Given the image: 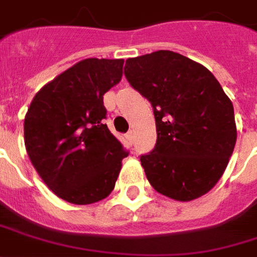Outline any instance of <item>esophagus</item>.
I'll use <instances>...</instances> for the list:
<instances>
[{
  "mask_svg": "<svg viewBox=\"0 0 257 257\" xmlns=\"http://www.w3.org/2000/svg\"><path fill=\"white\" fill-rule=\"evenodd\" d=\"M125 139H127V143H128L130 146H133V143H134V132L130 130V132L125 134Z\"/></svg>",
  "mask_w": 257,
  "mask_h": 257,
  "instance_id": "1",
  "label": "esophagus"
}]
</instances>
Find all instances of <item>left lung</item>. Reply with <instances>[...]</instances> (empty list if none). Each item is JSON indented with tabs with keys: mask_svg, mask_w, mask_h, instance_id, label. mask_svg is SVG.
Returning <instances> with one entry per match:
<instances>
[{
	"mask_svg": "<svg viewBox=\"0 0 257 257\" xmlns=\"http://www.w3.org/2000/svg\"><path fill=\"white\" fill-rule=\"evenodd\" d=\"M124 75L154 109L157 144L140 158L152 187L178 201L210 192L236 143L232 102L217 78L169 50L125 60Z\"/></svg>",
	"mask_w": 257,
	"mask_h": 257,
	"instance_id": "1",
	"label": "left lung"
}]
</instances>
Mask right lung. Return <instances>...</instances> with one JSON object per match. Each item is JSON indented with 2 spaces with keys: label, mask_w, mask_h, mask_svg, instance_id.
<instances>
[{
  "label": "right lung",
  "mask_w": 257,
  "mask_h": 257,
  "mask_svg": "<svg viewBox=\"0 0 257 257\" xmlns=\"http://www.w3.org/2000/svg\"><path fill=\"white\" fill-rule=\"evenodd\" d=\"M124 60L85 58L35 95L25 116V147L47 187L72 204H92L114 189L128 155L103 124V95L120 82Z\"/></svg>",
  "instance_id": "obj_1"
}]
</instances>
